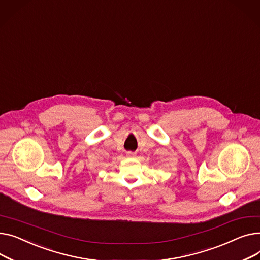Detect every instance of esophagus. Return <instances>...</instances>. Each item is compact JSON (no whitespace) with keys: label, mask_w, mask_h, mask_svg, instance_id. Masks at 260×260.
Here are the masks:
<instances>
[{"label":"esophagus","mask_w":260,"mask_h":260,"mask_svg":"<svg viewBox=\"0 0 260 260\" xmlns=\"http://www.w3.org/2000/svg\"><path fill=\"white\" fill-rule=\"evenodd\" d=\"M126 156H127L128 158H135V157H136V154L134 153V152H127Z\"/></svg>","instance_id":"esophagus-1"}]
</instances>
